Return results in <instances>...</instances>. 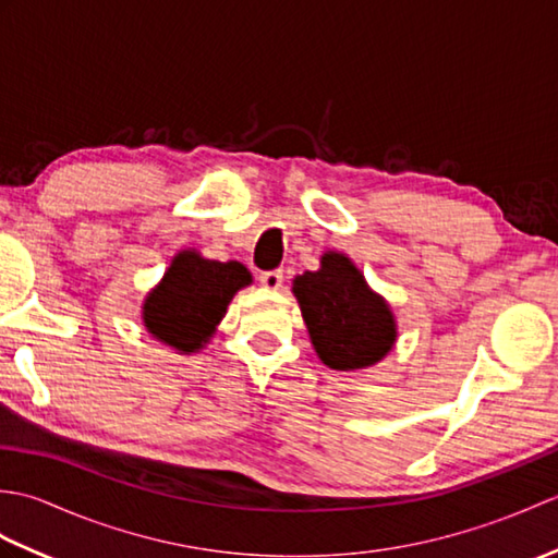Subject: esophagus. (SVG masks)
<instances>
[{"mask_svg": "<svg viewBox=\"0 0 558 558\" xmlns=\"http://www.w3.org/2000/svg\"><path fill=\"white\" fill-rule=\"evenodd\" d=\"M258 280H260V286H264L266 290H280V286H282V270H266V272H260L258 276Z\"/></svg>", "mask_w": 558, "mask_h": 558, "instance_id": "1", "label": "esophagus"}]
</instances>
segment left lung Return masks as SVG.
Segmentation results:
<instances>
[{"label": "left lung", "instance_id": "obj_1", "mask_svg": "<svg viewBox=\"0 0 558 558\" xmlns=\"http://www.w3.org/2000/svg\"><path fill=\"white\" fill-rule=\"evenodd\" d=\"M292 292L318 360L330 369H366L396 345L393 312L345 254L326 252L322 268L292 280Z\"/></svg>", "mask_w": 558, "mask_h": 558}]
</instances>
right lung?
<instances>
[{
	"mask_svg": "<svg viewBox=\"0 0 558 558\" xmlns=\"http://www.w3.org/2000/svg\"><path fill=\"white\" fill-rule=\"evenodd\" d=\"M246 286H252V272L240 260L220 264L186 248L148 292L144 326L153 338L182 354L198 352L216 333L234 294Z\"/></svg>",
	"mask_w": 558,
	"mask_h": 558,
	"instance_id": "obj_1",
	"label": "right lung"
}]
</instances>
